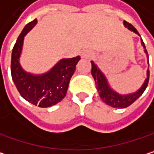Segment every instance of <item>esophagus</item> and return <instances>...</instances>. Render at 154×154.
<instances>
[{"instance_id":"esophagus-1","label":"esophagus","mask_w":154,"mask_h":154,"mask_svg":"<svg viewBox=\"0 0 154 154\" xmlns=\"http://www.w3.org/2000/svg\"><path fill=\"white\" fill-rule=\"evenodd\" d=\"M81 56H82V57H90V56H91V54H90V53H88V52H83Z\"/></svg>"}]
</instances>
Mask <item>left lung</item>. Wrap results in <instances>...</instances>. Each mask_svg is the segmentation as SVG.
<instances>
[{"label":"left lung","instance_id":"left-lung-1","mask_svg":"<svg viewBox=\"0 0 154 154\" xmlns=\"http://www.w3.org/2000/svg\"><path fill=\"white\" fill-rule=\"evenodd\" d=\"M124 24L125 27H127L130 30L134 31V33L138 34L137 29L129 22L124 20ZM142 44L143 46V48H145V45L143 43V41L142 40ZM145 53L147 54V57H148V53L147 50L144 49ZM92 64V69H91V73L92 75L95 79L96 85H97V89L99 92V96L101 97V99L104 101V103H106V105L115 107V108H125L129 106H131L134 102H135L144 92V90L146 89L147 86H148V82H149V76H150V71L147 70V79H145L143 85L142 86V88L135 93L134 94H130V95H126V96H122L117 94L116 92H115L114 90H112L106 81V79L105 78V75H103V73L99 70V68L97 66V65L91 61Z\"/></svg>","mask_w":154,"mask_h":154}]
</instances>
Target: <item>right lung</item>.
I'll use <instances>...</instances> for the list:
<instances>
[{"label": "right lung", "instance_id": "right-lung-1", "mask_svg": "<svg viewBox=\"0 0 154 154\" xmlns=\"http://www.w3.org/2000/svg\"><path fill=\"white\" fill-rule=\"evenodd\" d=\"M36 23L37 20H34L24 27L13 47L11 63V78L19 93L25 100L39 107H49L60 102L66 96L69 81L80 57L62 59L44 75H33L24 72L19 63V57L24 36Z\"/></svg>", "mask_w": 154, "mask_h": 154}]
</instances>
